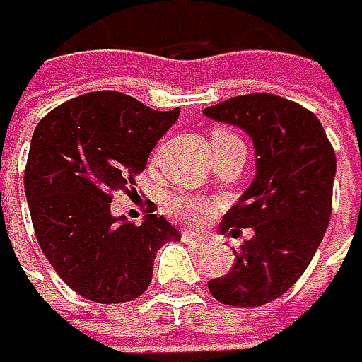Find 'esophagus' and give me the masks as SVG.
<instances>
[{"instance_id":"34e87169","label":"esophagus","mask_w":362,"mask_h":362,"mask_svg":"<svg viewBox=\"0 0 362 362\" xmlns=\"http://www.w3.org/2000/svg\"><path fill=\"white\" fill-rule=\"evenodd\" d=\"M182 241L191 243V245H202L207 241V236L205 234H196V232H182Z\"/></svg>"}]
</instances>
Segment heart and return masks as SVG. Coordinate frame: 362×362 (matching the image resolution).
<instances>
[{"label": "heart", "mask_w": 362, "mask_h": 362, "mask_svg": "<svg viewBox=\"0 0 362 362\" xmlns=\"http://www.w3.org/2000/svg\"><path fill=\"white\" fill-rule=\"evenodd\" d=\"M234 135L227 130H214L211 132V146L218 144L223 139H232ZM166 211L180 223H187V225H198L202 221H207L211 214H214V202L207 198H200V196H191V194H180L173 196L168 200Z\"/></svg>", "instance_id": "b5f03b06"}]
</instances>
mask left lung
<instances>
[{
    "mask_svg": "<svg viewBox=\"0 0 362 362\" xmlns=\"http://www.w3.org/2000/svg\"><path fill=\"white\" fill-rule=\"evenodd\" d=\"M214 121L243 128L255 144L257 175L223 216L252 227L225 277L209 293L230 306H261L286 293L311 264L331 218L336 153L322 124L300 103L277 94H243L205 107Z\"/></svg>",
    "mask_w": 362,
    "mask_h": 362,
    "instance_id": "8db88e82",
    "label": "left lung"
}]
</instances>
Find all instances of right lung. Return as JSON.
Returning a JSON list of instances; mask_svg holds the SVG:
<instances>
[{
  "label": "right lung",
  "mask_w": 362,
  "mask_h": 362,
  "mask_svg": "<svg viewBox=\"0 0 362 362\" xmlns=\"http://www.w3.org/2000/svg\"><path fill=\"white\" fill-rule=\"evenodd\" d=\"M180 117L103 90L76 96L40 121L28 148L24 191L45 257L71 291L98 304L139 297L155 252L180 232L164 216L141 225L115 218V191H128L155 144Z\"/></svg>",
  "instance_id": "1"
}]
</instances>
